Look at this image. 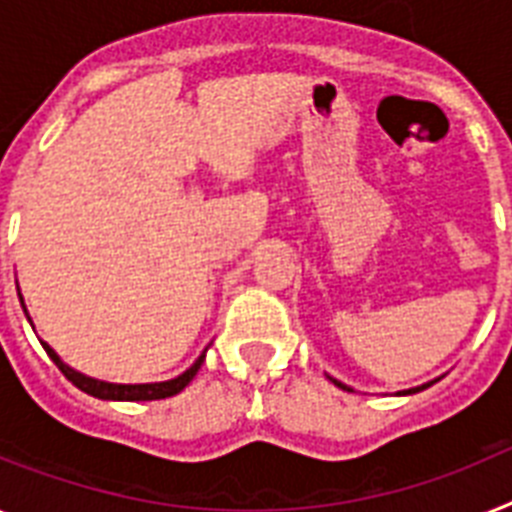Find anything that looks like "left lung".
I'll list each match as a JSON object with an SVG mask.
<instances>
[{
  "label": "left lung",
  "instance_id": "1",
  "mask_svg": "<svg viewBox=\"0 0 512 512\" xmlns=\"http://www.w3.org/2000/svg\"><path fill=\"white\" fill-rule=\"evenodd\" d=\"M330 380H333V377H330ZM338 385V388H343V390H351L349 385H343V382H338V380H333ZM429 385H432V382H427V385H419V388H411V390H403V393H398V395H411V393H419V390H424V388H429Z\"/></svg>",
  "mask_w": 512,
  "mask_h": 512
}]
</instances>
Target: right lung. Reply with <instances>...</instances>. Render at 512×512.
<instances>
[{
  "label": "right lung",
  "mask_w": 512,
  "mask_h": 512,
  "mask_svg": "<svg viewBox=\"0 0 512 512\" xmlns=\"http://www.w3.org/2000/svg\"><path fill=\"white\" fill-rule=\"evenodd\" d=\"M20 304H23V296H20ZM23 309H25V304H23ZM25 317H28V309H25ZM30 325H33V322H30ZM41 346H44L46 354L51 356V362L62 369V375L67 377V380H70L75 388H80L83 393L93 395V398H101V401H161V398H171V395L182 393V390L190 385L192 377L197 375V369L203 367V362H205V351H203V354L197 356V362L192 364L187 372H182L179 377H174V380L143 382V385H119V382H103V380H93V377H88V375H80L77 369L67 367V364L59 359L57 351L51 349L49 343L41 341Z\"/></svg>",
  "instance_id": "obj_1"
}]
</instances>
